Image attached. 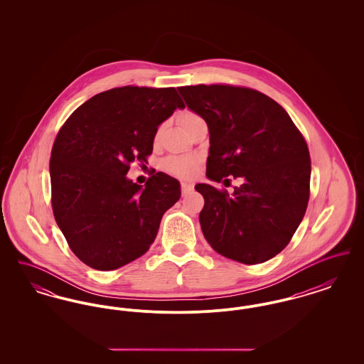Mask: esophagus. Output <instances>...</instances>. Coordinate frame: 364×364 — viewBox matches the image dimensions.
<instances>
[{"instance_id": "34e87169", "label": "esophagus", "mask_w": 364, "mask_h": 364, "mask_svg": "<svg viewBox=\"0 0 364 364\" xmlns=\"http://www.w3.org/2000/svg\"><path fill=\"white\" fill-rule=\"evenodd\" d=\"M192 191H193V186H192V184H188V183H183V184H181V192H183L184 196L188 195Z\"/></svg>"}]
</instances>
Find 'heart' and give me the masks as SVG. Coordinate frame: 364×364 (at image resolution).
Segmentation results:
<instances>
[{
  "label": "heart",
  "instance_id": "b5f03b06",
  "mask_svg": "<svg viewBox=\"0 0 364 364\" xmlns=\"http://www.w3.org/2000/svg\"><path fill=\"white\" fill-rule=\"evenodd\" d=\"M177 122L186 132H188L196 122H202V119L193 112H184L178 116ZM158 136H159V131L156 132V138H158ZM164 168H165L166 172L174 174L177 177L188 178L198 171V161L195 158H177V156H173V158H168L164 162Z\"/></svg>",
  "mask_w": 364,
  "mask_h": 364
}]
</instances>
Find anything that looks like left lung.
Instances as JSON below:
<instances>
[{"label":"left lung","instance_id":"left-lung-1","mask_svg":"<svg viewBox=\"0 0 364 364\" xmlns=\"http://www.w3.org/2000/svg\"><path fill=\"white\" fill-rule=\"evenodd\" d=\"M208 127L210 180L242 177L232 195L196 184L205 198L202 232L214 251L257 264L291 242L310 198L307 143L285 109L257 90L228 85L178 87Z\"/></svg>","mask_w":364,"mask_h":364}]
</instances>
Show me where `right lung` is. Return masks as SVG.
I'll return each instance as SVG.
<instances>
[{
  "instance_id": "right-lung-1",
  "label": "right lung",
  "mask_w": 364,
  "mask_h": 364,
  "mask_svg": "<svg viewBox=\"0 0 364 364\" xmlns=\"http://www.w3.org/2000/svg\"><path fill=\"white\" fill-rule=\"evenodd\" d=\"M184 109L176 88L125 86L79 106L53 144L52 206L73 254L107 272L138 259L156 240L162 215L180 199V183L153 174L144 187L127 178L153 153L158 127Z\"/></svg>"
}]
</instances>
